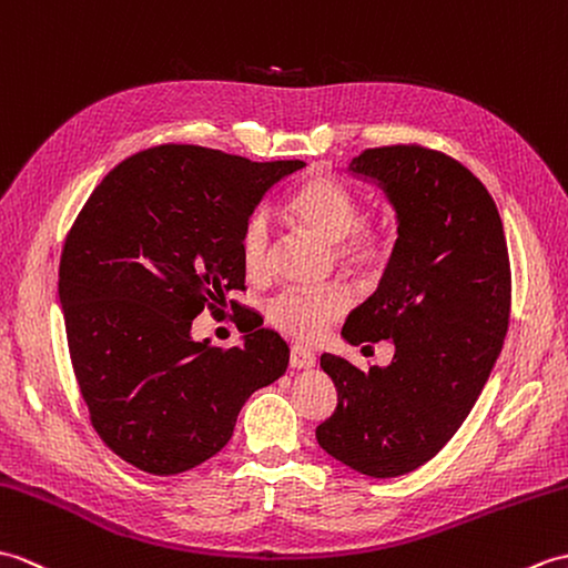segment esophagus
<instances>
[{"instance_id":"esophagus-1","label":"esophagus","mask_w":568,"mask_h":568,"mask_svg":"<svg viewBox=\"0 0 568 568\" xmlns=\"http://www.w3.org/2000/svg\"><path fill=\"white\" fill-rule=\"evenodd\" d=\"M288 362H292L294 369H311L313 364H316V355H313V352L306 349V347L294 345L292 347V357H288Z\"/></svg>"}]
</instances>
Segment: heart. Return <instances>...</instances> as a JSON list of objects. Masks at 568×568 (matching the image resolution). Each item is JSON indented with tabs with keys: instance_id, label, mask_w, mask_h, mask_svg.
Masks as SVG:
<instances>
[{
	"instance_id": "obj_1",
	"label": "heart",
	"mask_w": 568,
	"mask_h": 568,
	"mask_svg": "<svg viewBox=\"0 0 568 568\" xmlns=\"http://www.w3.org/2000/svg\"><path fill=\"white\" fill-rule=\"evenodd\" d=\"M292 216L306 231L333 245V257L347 272H369L382 262L384 233L369 223H359V206L345 186L327 178H316L288 201ZM243 270L252 280L267 276L272 264V219L267 211L247 216L241 231ZM349 294L343 286H327L321 292L288 288L274 296L267 306V321L288 337L318 339L327 327L345 316Z\"/></svg>"
}]
</instances>
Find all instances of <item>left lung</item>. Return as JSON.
<instances>
[{
  "mask_svg": "<svg viewBox=\"0 0 568 568\" xmlns=\"http://www.w3.org/2000/svg\"><path fill=\"white\" fill-rule=\"evenodd\" d=\"M345 172L382 189L398 241L343 337L396 352L369 372L325 352L337 408L316 439L349 469L390 478L430 462L484 390L508 331V245L486 186L437 150L372 148Z\"/></svg>",
  "mask_w": 568,
  "mask_h": 568,
  "instance_id": "8db88e82",
  "label": "left lung"
}]
</instances>
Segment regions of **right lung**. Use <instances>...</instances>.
Returning a JSON list of instances; mask_svg holds the SVG:
<instances>
[{
    "instance_id": "add662e5",
    "label": "right lung",
    "mask_w": 568,
    "mask_h": 568,
    "mask_svg": "<svg viewBox=\"0 0 568 568\" xmlns=\"http://www.w3.org/2000/svg\"><path fill=\"white\" fill-rule=\"evenodd\" d=\"M304 165L160 145L123 160L87 199L58 296L94 430L135 469L172 476L211 459L245 400L286 372L274 331L221 349L194 339L192 321L245 288L243 225Z\"/></svg>"
}]
</instances>
